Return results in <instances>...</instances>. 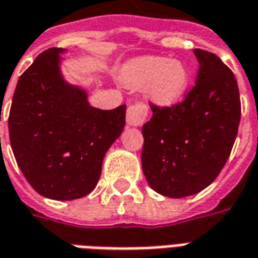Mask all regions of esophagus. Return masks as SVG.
Returning <instances> with one entry per match:
<instances>
[{
  "label": "esophagus",
  "instance_id": "esophagus-1",
  "mask_svg": "<svg viewBox=\"0 0 258 258\" xmlns=\"http://www.w3.org/2000/svg\"><path fill=\"white\" fill-rule=\"evenodd\" d=\"M149 108L148 105L142 102V101H138L135 104H131L127 109V116H125V120L130 125H142L145 123V120L148 117Z\"/></svg>",
  "mask_w": 258,
  "mask_h": 258
}]
</instances>
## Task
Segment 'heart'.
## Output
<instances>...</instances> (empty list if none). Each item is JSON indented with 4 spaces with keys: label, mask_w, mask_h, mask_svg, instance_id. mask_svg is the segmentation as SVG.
Segmentation results:
<instances>
[{
    "label": "heart",
    "mask_w": 258,
    "mask_h": 258,
    "mask_svg": "<svg viewBox=\"0 0 258 258\" xmlns=\"http://www.w3.org/2000/svg\"><path fill=\"white\" fill-rule=\"evenodd\" d=\"M120 79L124 85L144 89L150 100L169 105L182 98L190 75L183 62L164 57H141L123 67Z\"/></svg>",
    "instance_id": "1"
}]
</instances>
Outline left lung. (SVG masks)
<instances>
[{"instance_id": "obj_1", "label": "left lung", "mask_w": 258, "mask_h": 258, "mask_svg": "<svg viewBox=\"0 0 258 258\" xmlns=\"http://www.w3.org/2000/svg\"><path fill=\"white\" fill-rule=\"evenodd\" d=\"M200 68L184 100L150 104L142 127V169L149 186L165 197L183 198L208 187L230 157L241 121L235 75L211 51L194 49Z\"/></svg>"}]
</instances>
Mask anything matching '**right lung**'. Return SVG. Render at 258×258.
Listing matches in <instances>:
<instances>
[{
	"mask_svg": "<svg viewBox=\"0 0 258 258\" xmlns=\"http://www.w3.org/2000/svg\"><path fill=\"white\" fill-rule=\"evenodd\" d=\"M62 51H42L23 72L8 119L11 146L24 177L41 196L58 201L94 190L105 153L125 124V105L93 108L86 91L62 79Z\"/></svg>",
	"mask_w": 258,
	"mask_h": 258,
	"instance_id": "obj_1",
	"label": "right lung"
}]
</instances>
